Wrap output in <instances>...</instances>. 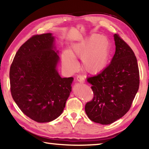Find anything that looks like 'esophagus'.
Wrapping results in <instances>:
<instances>
[{
	"label": "esophagus",
	"instance_id": "34e87169",
	"mask_svg": "<svg viewBox=\"0 0 149 149\" xmlns=\"http://www.w3.org/2000/svg\"><path fill=\"white\" fill-rule=\"evenodd\" d=\"M76 79L80 83H84L85 82V79L84 78V77L81 75H78L76 77Z\"/></svg>",
	"mask_w": 149,
	"mask_h": 149
}]
</instances>
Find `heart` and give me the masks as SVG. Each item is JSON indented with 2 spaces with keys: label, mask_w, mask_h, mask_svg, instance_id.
I'll return each instance as SVG.
<instances>
[{
  "label": "heart",
  "mask_w": 149,
  "mask_h": 149,
  "mask_svg": "<svg viewBox=\"0 0 149 149\" xmlns=\"http://www.w3.org/2000/svg\"><path fill=\"white\" fill-rule=\"evenodd\" d=\"M109 55L110 43L108 39L99 34H93L73 45L69 51L63 52L62 60L70 70L75 71L78 66L75 59H82L85 71L91 74H97L104 69Z\"/></svg>",
  "instance_id": "b5f03b06"
}]
</instances>
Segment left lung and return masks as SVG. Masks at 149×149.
<instances>
[{
	"label": "left lung",
	"instance_id": "8db88e82",
	"mask_svg": "<svg viewBox=\"0 0 149 149\" xmlns=\"http://www.w3.org/2000/svg\"><path fill=\"white\" fill-rule=\"evenodd\" d=\"M116 52L110 64L97 75L87 78L93 99L85 112L93 122L110 124L123 117L132 107L139 87L137 60L132 49L114 34Z\"/></svg>",
	"mask_w": 149,
	"mask_h": 149
}]
</instances>
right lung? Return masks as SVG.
I'll use <instances>...</instances> for the list:
<instances>
[{"label": "right lung", "mask_w": 149, "mask_h": 149, "mask_svg": "<svg viewBox=\"0 0 149 149\" xmlns=\"http://www.w3.org/2000/svg\"><path fill=\"white\" fill-rule=\"evenodd\" d=\"M54 37L33 35L20 47L10 69L11 94L22 112L39 123L60 116L72 91L74 78L60 77Z\"/></svg>", "instance_id": "obj_1"}]
</instances>
